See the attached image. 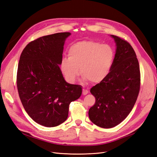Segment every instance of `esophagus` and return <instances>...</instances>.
I'll return each instance as SVG.
<instances>
[{
	"mask_svg": "<svg viewBox=\"0 0 157 157\" xmlns=\"http://www.w3.org/2000/svg\"><path fill=\"white\" fill-rule=\"evenodd\" d=\"M88 94V90L86 89H83L82 90V95H86Z\"/></svg>",
	"mask_w": 157,
	"mask_h": 157,
	"instance_id": "34e87169",
	"label": "esophagus"
}]
</instances>
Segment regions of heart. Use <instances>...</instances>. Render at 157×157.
Here are the masks:
<instances>
[{"label": "heart", "instance_id": "heart-1", "mask_svg": "<svg viewBox=\"0 0 157 157\" xmlns=\"http://www.w3.org/2000/svg\"><path fill=\"white\" fill-rule=\"evenodd\" d=\"M68 58L62 59L61 72L67 82L73 83L80 73L83 78L98 83L110 72L115 59V51L109 44L94 40H84L71 45Z\"/></svg>", "mask_w": 157, "mask_h": 157}]
</instances>
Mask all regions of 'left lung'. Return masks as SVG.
Instances as JSON below:
<instances>
[{
    "label": "left lung",
    "instance_id": "left-lung-1",
    "mask_svg": "<svg viewBox=\"0 0 157 157\" xmlns=\"http://www.w3.org/2000/svg\"><path fill=\"white\" fill-rule=\"evenodd\" d=\"M117 46L110 72L90 89L96 98L88 115L94 124L111 128L124 121L137 100L140 89V70L136 52L130 43L111 35Z\"/></svg>",
    "mask_w": 157,
    "mask_h": 157
}]
</instances>
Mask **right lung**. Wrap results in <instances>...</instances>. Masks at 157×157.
<instances>
[{"mask_svg": "<svg viewBox=\"0 0 157 157\" xmlns=\"http://www.w3.org/2000/svg\"><path fill=\"white\" fill-rule=\"evenodd\" d=\"M70 33H58L30 42L21 52L17 72L19 96L25 111L38 124L57 126L66 121L71 102L82 87L65 81L59 65Z\"/></svg>", "mask_w": 157, "mask_h": 157, "instance_id": "add662e5", "label": "right lung"}]
</instances>
